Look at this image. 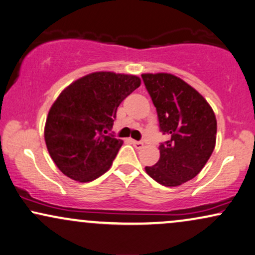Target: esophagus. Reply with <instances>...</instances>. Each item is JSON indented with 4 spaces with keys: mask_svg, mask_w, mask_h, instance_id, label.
<instances>
[{
    "mask_svg": "<svg viewBox=\"0 0 255 255\" xmlns=\"http://www.w3.org/2000/svg\"><path fill=\"white\" fill-rule=\"evenodd\" d=\"M131 143H133V146L136 148V149H141V148L143 147V142H141V141L131 140Z\"/></svg>",
    "mask_w": 255,
    "mask_h": 255,
    "instance_id": "esophagus-1",
    "label": "esophagus"
}]
</instances>
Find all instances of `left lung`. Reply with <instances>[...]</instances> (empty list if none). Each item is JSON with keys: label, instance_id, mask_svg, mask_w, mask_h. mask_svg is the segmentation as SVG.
Here are the masks:
<instances>
[{"label": "left lung", "instance_id": "8db88e82", "mask_svg": "<svg viewBox=\"0 0 255 255\" xmlns=\"http://www.w3.org/2000/svg\"><path fill=\"white\" fill-rule=\"evenodd\" d=\"M141 76L156 108L160 130L170 137L160 144L159 161L144 169L160 185L180 186L195 178L213 153L215 114L204 96L180 77L167 73Z\"/></svg>", "mask_w": 255, "mask_h": 255}]
</instances>
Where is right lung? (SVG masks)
Segmentation results:
<instances>
[{"label": "right lung", "mask_w": 255, "mask_h": 255, "mask_svg": "<svg viewBox=\"0 0 255 255\" xmlns=\"http://www.w3.org/2000/svg\"><path fill=\"white\" fill-rule=\"evenodd\" d=\"M140 85L135 75L95 72L62 90L48 113L44 140L64 175L89 182L111 168L124 141L107 133L119 106Z\"/></svg>", "instance_id": "right-lung-1"}]
</instances>
